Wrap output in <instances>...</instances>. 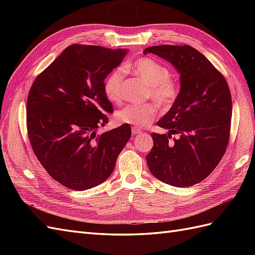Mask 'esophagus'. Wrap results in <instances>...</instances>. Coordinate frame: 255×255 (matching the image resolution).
Segmentation results:
<instances>
[{
  "label": "esophagus",
  "instance_id": "obj_1",
  "mask_svg": "<svg viewBox=\"0 0 255 255\" xmlns=\"http://www.w3.org/2000/svg\"><path fill=\"white\" fill-rule=\"evenodd\" d=\"M132 133L134 134V135H137V134H140L141 133V130L138 128H132Z\"/></svg>",
  "mask_w": 255,
  "mask_h": 255
}]
</instances>
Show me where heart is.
Wrapping results in <instances>:
<instances>
[{
    "label": "heart",
    "instance_id": "1",
    "mask_svg": "<svg viewBox=\"0 0 255 255\" xmlns=\"http://www.w3.org/2000/svg\"><path fill=\"white\" fill-rule=\"evenodd\" d=\"M126 71L132 72L145 85H148L146 95L163 107L171 106L180 95V85L170 78L168 67L149 57L138 58L133 63L126 64ZM122 68H116L106 76L104 81V92L112 102H120L122 99V86L125 71ZM158 107L154 103L129 104L116 113V119L120 123L144 128L149 126L156 117Z\"/></svg>",
    "mask_w": 255,
    "mask_h": 255
}]
</instances>
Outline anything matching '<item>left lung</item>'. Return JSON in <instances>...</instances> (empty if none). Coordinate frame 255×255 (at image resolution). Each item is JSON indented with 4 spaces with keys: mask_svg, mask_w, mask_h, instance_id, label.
<instances>
[{
    "mask_svg": "<svg viewBox=\"0 0 255 255\" xmlns=\"http://www.w3.org/2000/svg\"><path fill=\"white\" fill-rule=\"evenodd\" d=\"M153 53L180 73V95L157 121L168 134L152 133L153 148L146 155L151 173L175 187L203 181L219 164L229 143L232 99L228 83L203 54L189 45H155ZM180 137L173 143L171 134Z\"/></svg>",
    "mask_w": 255,
    "mask_h": 255,
    "instance_id": "1",
    "label": "left lung"
}]
</instances>
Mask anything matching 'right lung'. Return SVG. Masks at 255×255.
Here are the masks:
<instances>
[{
	"label": "right lung",
	"mask_w": 255,
	"mask_h": 255,
	"mask_svg": "<svg viewBox=\"0 0 255 255\" xmlns=\"http://www.w3.org/2000/svg\"><path fill=\"white\" fill-rule=\"evenodd\" d=\"M127 49L72 44L37 76L26 104V126L36 157L64 186L86 190L103 183L130 137L122 125L101 135L114 112L104 80Z\"/></svg>",
	"instance_id": "add662e5"
}]
</instances>
